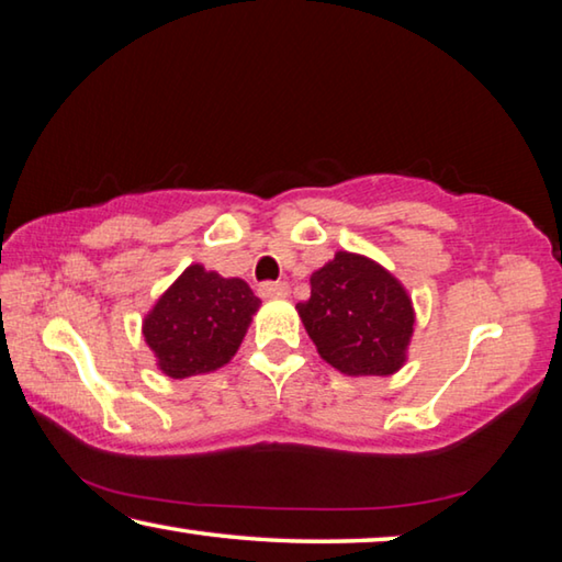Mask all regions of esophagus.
<instances>
[{
    "label": "esophagus",
    "mask_w": 562,
    "mask_h": 562,
    "mask_svg": "<svg viewBox=\"0 0 562 562\" xmlns=\"http://www.w3.org/2000/svg\"><path fill=\"white\" fill-rule=\"evenodd\" d=\"M261 296H266V299L289 296V283H283V281H266V283H261Z\"/></svg>",
    "instance_id": "obj_1"
}]
</instances>
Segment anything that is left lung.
Returning <instances> with one entry per match:
<instances>
[{"mask_svg": "<svg viewBox=\"0 0 562 562\" xmlns=\"http://www.w3.org/2000/svg\"><path fill=\"white\" fill-rule=\"evenodd\" d=\"M312 296L296 304L324 362L347 378L395 375L408 360L416 312L385 266L337 250L312 273Z\"/></svg>", "mask_w": 562, "mask_h": 562, "instance_id": "8db88e82", "label": "left lung"}]
</instances>
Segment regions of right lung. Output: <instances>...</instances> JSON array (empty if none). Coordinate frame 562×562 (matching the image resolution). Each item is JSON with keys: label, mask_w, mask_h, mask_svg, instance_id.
<instances>
[{"label": "right lung", "mask_w": 562, "mask_h": 562, "mask_svg": "<svg viewBox=\"0 0 562 562\" xmlns=\"http://www.w3.org/2000/svg\"><path fill=\"white\" fill-rule=\"evenodd\" d=\"M258 306L243 279L192 263L149 308L142 331L167 378L207 375L233 360Z\"/></svg>", "instance_id": "right-lung-1"}]
</instances>
